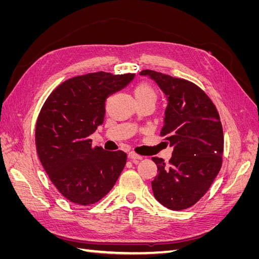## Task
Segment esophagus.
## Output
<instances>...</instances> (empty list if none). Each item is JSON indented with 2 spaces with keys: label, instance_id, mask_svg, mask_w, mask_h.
Masks as SVG:
<instances>
[{
  "label": "esophagus",
  "instance_id": "obj_1",
  "mask_svg": "<svg viewBox=\"0 0 259 259\" xmlns=\"http://www.w3.org/2000/svg\"><path fill=\"white\" fill-rule=\"evenodd\" d=\"M128 158H130L133 162H134V163H137V162H139L140 160L143 159V156L137 154V153H135V152H130V153H128Z\"/></svg>",
  "mask_w": 259,
  "mask_h": 259
}]
</instances>
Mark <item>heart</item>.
Instances as JSON below:
<instances>
[{"mask_svg": "<svg viewBox=\"0 0 259 259\" xmlns=\"http://www.w3.org/2000/svg\"><path fill=\"white\" fill-rule=\"evenodd\" d=\"M134 95L136 100L140 99H156V92L153 89V86L151 84H149L147 82H142L136 85V88L134 90Z\"/></svg>", "mask_w": 259, "mask_h": 259, "instance_id": "heart-1", "label": "heart"}]
</instances>
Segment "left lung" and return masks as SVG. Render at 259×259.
Segmentation results:
<instances>
[{
	"label": "left lung",
	"instance_id": "left-lung-1",
	"mask_svg": "<svg viewBox=\"0 0 259 259\" xmlns=\"http://www.w3.org/2000/svg\"><path fill=\"white\" fill-rule=\"evenodd\" d=\"M153 79L168 104L160 135L174 147L169 162L152 158L158 175L151 183L155 199L165 207L182 210L194 205L221 170L224 133L219 113L205 92L194 83L143 70Z\"/></svg>",
	"mask_w": 259,
	"mask_h": 259
}]
</instances>
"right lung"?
I'll list each match as a JSON object with an SVG mask.
<instances>
[{"label":"right lung","instance_id":"1","mask_svg":"<svg viewBox=\"0 0 259 259\" xmlns=\"http://www.w3.org/2000/svg\"><path fill=\"white\" fill-rule=\"evenodd\" d=\"M134 76L99 71L71 77L51 93L38 113V159L56 189L75 204L104 198L126 164L124 151L93 147L90 136L104 122L107 97Z\"/></svg>","mask_w":259,"mask_h":259}]
</instances>
